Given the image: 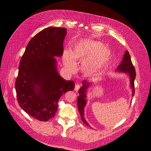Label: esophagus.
<instances>
[{
	"mask_svg": "<svg viewBox=\"0 0 151 151\" xmlns=\"http://www.w3.org/2000/svg\"><path fill=\"white\" fill-rule=\"evenodd\" d=\"M80 84H76V86H75V91L76 92H78V90L80 89Z\"/></svg>",
	"mask_w": 151,
	"mask_h": 151,
	"instance_id": "1",
	"label": "esophagus"
}]
</instances>
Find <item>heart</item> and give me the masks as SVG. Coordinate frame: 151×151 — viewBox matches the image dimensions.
Returning a JSON list of instances; mask_svg holds the SVG:
<instances>
[{
    "instance_id": "1",
    "label": "heart",
    "mask_w": 151,
    "mask_h": 151,
    "mask_svg": "<svg viewBox=\"0 0 151 151\" xmlns=\"http://www.w3.org/2000/svg\"><path fill=\"white\" fill-rule=\"evenodd\" d=\"M112 58V52L104 45L94 40L85 38L78 42L71 51H64L63 62L70 73L76 70V61H81V70L84 75H97L105 70Z\"/></svg>"
}]
</instances>
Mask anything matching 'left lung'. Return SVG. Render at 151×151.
<instances>
[{
    "mask_svg": "<svg viewBox=\"0 0 151 151\" xmlns=\"http://www.w3.org/2000/svg\"><path fill=\"white\" fill-rule=\"evenodd\" d=\"M116 71L127 73V75L129 76L130 78V86L132 92V97H133L134 94V80H135L136 72L135 70H134V67L132 64L130 55L128 51H126L125 52L123 59L120 64L116 68ZM82 83L83 86H81L78 91L80 96H78V108L84 124L91 127V125L86 121L84 113V108L87 104V92H88V89L91 86L92 83L88 82L87 80H84L83 81Z\"/></svg>",
    "mask_w": 151,
    "mask_h": 151,
    "instance_id": "1",
    "label": "left lung"
}]
</instances>
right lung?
Segmentation results:
<instances>
[{"mask_svg": "<svg viewBox=\"0 0 151 151\" xmlns=\"http://www.w3.org/2000/svg\"><path fill=\"white\" fill-rule=\"evenodd\" d=\"M67 29L49 27L29 41L21 58L15 83L18 102L29 115L47 121L55 116L62 95L75 83L60 76L54 57L63 54Z\"/></svg>", "mask_w": 151, "mask_h": 151, "instance_id": "add662e5", "label": "right lung"}]
</instances>
